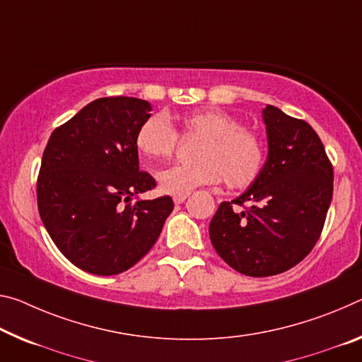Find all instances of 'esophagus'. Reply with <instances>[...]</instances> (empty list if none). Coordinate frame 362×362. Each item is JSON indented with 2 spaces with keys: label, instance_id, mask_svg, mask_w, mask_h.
Wrapping results in <instances>:
<instances>
[{
  "label": "esophagus",
  "instance_id": "obj_1",
  "mask_svg": "<svg viewBox=\"0 0 362 362\" xmlns=\"http://www.w3.org/2000/svg\"><path fill=\"white\" fill-rule=\"evenodd\" d=\"M188 194L190 193H182V194H174V203L175 204H182L185 199L188 198Z\"/></svg>",
  "mask_w": 362,
  "mask_h": 362
}]
</instances>
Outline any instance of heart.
Returning <instances> with one entry per match:
<instances>
[{"mask_svg": "<svg viewBox=\"0 0 362 362\" xmlns=\"http://www.w3.org/2000/svg\"><path fill=\"white\" fill-rule=\"evenodd\" d=\"M182 135L202 136L194 146L192 164H175L160 170L158 183L168 194L190 193L197 187L212 185L222 177L230 188H243L257 179L266 163V146L253 129L221 109H199L183 114ZM179 134L164 114H153L140 125L135 146L148 160L172 156Z\"/></svg>", "mask_w": 362, "mask_h": 362, "instance_id": "heart-1", "label": "heart"}]
</instances>
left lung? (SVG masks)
I'll return each mask as SVG.
<instances>
[{"instance_id": "8db88e82", "label": "left lung", "mask_w": 362, "mask_h": 362, "mask_svg": "<svg viewBox=\"0 0 362 362\" xmlns=\"http://www.w3.org/2000/svg\"><path fill=\"white\" fill-rule=\"evenodd\" d=\"M262 119L269 153L261 174L237 199L221 203L209 223L217 255L250 277L282 274L305 259L334 193V168L311 125L271 105Z\"/></svg>"}]
</instances>
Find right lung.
Segmentation results:
<instances>
[{
	"instance_id": "right-lung-1",
	"label": "right lung",
	"mask_w": 362,
	"mask_h": 362,
	"mask_svg": "<svg viewBox=\"0 0 362 362\" xmlns=\"http://www.w3.org/2000/svg\"><path fill=\"white\" fill-rule=\"evenodd\" d=\"M151 105L130 96L98 98L51 134L37 180L38 212L74 266L116 275L156 243L174 209L170 197L139 199L156 187L140 170L135 135Z\"/></svg>"
}]
</instances>
